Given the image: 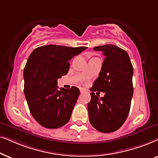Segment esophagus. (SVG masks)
<instances>
[{
    "label": "esophagus",
    "instance_id": "esophagus-1",
    "mask_svg": "<svg viewBox=\"0 0 158 158\" xmlns=\"http://www.w3.org/2000/svg\"><path fill=\"white\" fill-rule=\"evenodd\" d=\"M85 91V89H84V88H80V92L81 93H82V92H84Z\"/></svg>",
    "mask_w": 158,
    "mask_h": 158
}]
</instances>
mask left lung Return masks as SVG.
<instances>
[{"label": "left lung", "mask_w": 158, "mask_h": 158, "mask_svg": "<svg viewBox=\"0 0 158 158\" xmlns=\"http://www.w3.org/2000/svg\"><path fill=\"white\" fill-rule=\"evenodd\" d=\"M106 56L99 77L90 89L105 92L99 98L91 92L88 103L89 122L102 133L116 131L123 124L129 115L133 96V66L126 50L114 45L94 48Z\"/></svg>", "instance_id": "1"}]
</instances>
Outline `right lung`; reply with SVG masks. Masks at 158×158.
<instances>
[{
	"mask_svg": "<svg viewBox=\"0 0 158 158\" xmlns=\"http://www.w3.org/2000/svg\"><path fill=\"white\" fill-rule=\"evenodd\" d=\"M86 48L44 45L29 56L24 69V94L31 114L43 127L58 129L70 119L79 89L58 90L57 80L68 73L69 60Z\"/></svg>",
	"mask_w": 158,
	"mask_h": 158,
	"instance_id": "obj_1",
	"label": "right lung"
}]
</instances>
